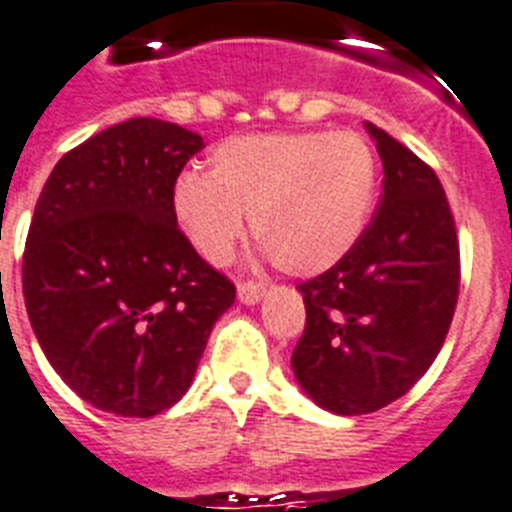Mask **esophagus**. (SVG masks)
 <instances>
[{"instance_id":"esophagus-1","label":"esophagus","mask_w":512,"mask_h":512,"mask_svg":"<svg viewBox=\"0 0 512 512\" xmlns=\"http://www.w3.org/2000/svg\"><path fill=\"white\" fill-rule=\"evenodd\" d=\"M237 296L242 304H257L265 296V286L255 281H242L237 288Z\"/></svg>"}]
</instances>
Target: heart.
I'll return each mask as SVG.
<instances>
[{"label":"heart","instance_id":"b5f03b06","mask_svg":"<svg viewBox=\"0 0 512 512\" xmlns=\"http://www.w3.org/2000/svg\"><path fill=\"white\" fill-rule=\"evenodd\" d=\"M376 180V154L361 133H252L213 146L208 175L177 177L170 206L182 237L211 265L229 260L250 213L278 268L317 275L363 234Z\"/></svg>","mask_w":512,"mask_h":512}]
</instances>
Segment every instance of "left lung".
<instances>
[{"mask_svg":"<svg viewBox=\"0 0 512 512\" xmlns=\"http://www.w3.org/2000/svg\"><path fill=\"white\" fill-rule=\"evenodd\" d=\"M384 164L379 211L353 250L299 283L306 327L291 366L319 407L368 415L412 389L441 353L459 299V239L428 164L366 123Z\"/></svg>","mask_w":512,"mask_h":512,"instance_id":"obj_1","label":"left lung"}]
</instances>
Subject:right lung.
Instances as JSON below:
<instances>
[{
    "label": "right lung",
    "instance_id": "obj_1",
    "mask_svg": "<svg viewBox=\"0 0 512 512\" xmlns=\"http://www.w3.org/2000/svg\"><path fill=\"white\" fill-rule=\"evenodd\" d=\"M198 133L131 118L66 151L35 203L22 293L53 371L110 415L154 417L193 384L234 283L182 237L172 185Z\"/></svg>",
    "mask_w": 512,
    "mask_h": 512
}]
</instances>
